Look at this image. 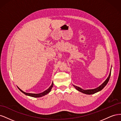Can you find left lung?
I'll use <instances>...</instances> for the list:
<instances>
[{
    "label": "left lung",
    "mask_w": 121,
    "mask_h": 121,
    "mask_svg": "<svg viewBox=\"0 0 121 121\" xmlns=\"http://www.w3.org/2000/svg\"><path fill=\"white\" fill-rule=\"evenodd\" d=\"M112 69V68H111ZM111 71H110V72H109V74L108 76V77L107 78V79L105 80V81L102 83V84H101V85L98 86V87L96 88H94V89H87V90H84L82 88H80L78 86H75L74 85H73V86H74L75 88L78 91H80V92H81L83 93H84V94H88V95H90V94H93L94 93H95L96 92H99V91H101L102 89L104 88L107 85V84H108L109 80V78H110V77H111Z\"/></svg>",
    "instance_id": "left-lung-1"
}]
</instances>
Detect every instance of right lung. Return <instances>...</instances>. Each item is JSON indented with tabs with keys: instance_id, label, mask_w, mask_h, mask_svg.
Instances as JSON below:
<instances>
[{
	"instance_id": "1",
	"label": "right lung",
	"mask_w": 121,
	"mask_h": 121,
	"mask_svg": "<svg viewBox=\"0 0 121 121\" xmlns=\"http://www.w3.org/2000/svg\"><path fill=\"white\" fill-rule=\"evenodd\" d=\"M53 86V83L52 82V85H51V86L48 88V89H47V90H46L45 91H43V92H41L40 93H37V94H35V93H26L24 92V91H23V90H22L20 88L18 87V88H19V89L24 94H25V95H28V96H31V97H42L43 96H44L45 95L47 94L48 93H49L50 92L51 90H52V88Z\"/></svg>"
}]
</instances>
